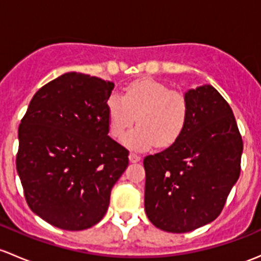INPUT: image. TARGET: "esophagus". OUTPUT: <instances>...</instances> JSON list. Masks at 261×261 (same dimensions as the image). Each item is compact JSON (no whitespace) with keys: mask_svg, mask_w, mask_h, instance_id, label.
<instances>
[{"mask_svg":"<svg viewBox=\"0 0 261 261\" xmlns=\"http://www.w3.org/2000/svg\"><path fill=\"white\" fill-rule=\"evenodd\" d=\"M128 160H130L131 163H139V161L141 160V156L135 152H130V155H128Z\"/></svg>","mask_w":261,"mask_h":261,"instance_id":"esophagus-1","label":"esophagus"}]
</instances>
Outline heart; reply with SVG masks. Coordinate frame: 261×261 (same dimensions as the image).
<instances>
[{"mask_svg":"<svg viewBox=\"0 0 261 261\" xmlns=\"http://www.w3.org/2000/svg\"><path fill=\"white\" fill-rule=\"evenodd\" d=\"M106 111L110 133L116 139H121L136 119L139 126L123 138V144L144 151L156 144L169 147L177 141L188 121L189 102L182 92L146 77L128 84L122 96L110 95Z\"/></svg>","mask_w":261,"mask_h":261,"instance_id":"1","label":"heart"}]
</instances>
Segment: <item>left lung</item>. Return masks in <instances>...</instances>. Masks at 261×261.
Instances as JSON below:
<instances>
[{
  "label": "left lung",
  "mask_w": 261,
  "mask_h": 261,
  "mask_svg": "<svg viewBox=\"0 0 261 261\" xmlns=\"http://www.w3.org/2000/svg\"><path fill=\"white\" fill-rule=\"evenodd\" d=\"M185 96L189 116L181 136L144 159L145 211L167 232L215 220L240 175L243 139L229 103L211 85Z\"/></svg>",
  "instance_id": "8db88e82"
}]
</instances>
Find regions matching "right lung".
<instances>
[{
	"instance_id": "right-lung-1",
	"label": "right lung",
	"mask_w": 261,
	"mask_h": 261,
	"mask_svg": "<svg viewBox=\"0 0 261 261\" xmlns=\"http://www.w3.org/2000/svg\"><path fill=\"white\" fill-rule=\"evenodd\" d=\"M114 82L67 72L41 87L18 127L16 167L27 205L48 224L85 230L108 211L128 151L109 136Z\"/></svg>"
}]
</instances>
